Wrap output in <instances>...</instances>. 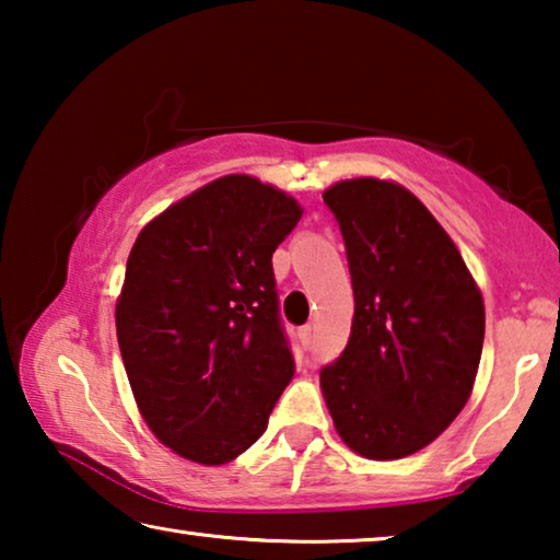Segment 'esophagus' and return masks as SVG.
I'll list each match as a JSON object with an SVG mask.
<instances>
[{
  "label": "esophagus",
  "mask_w": 560,
  "mask_h": 560,
  "mask_svg": "<svg viewBox=\"0 0 560 560\" xmlns=\"http://www.w3.org/2000/svg\"><path fill=\"white\" fill-rule=\"evenodd\" d=\"M301 340H303V346L311 348V343H314V326L306 324L301 328Z\"/></svg>",
  "instance_id": "esophagus-1"
}]
</instances>
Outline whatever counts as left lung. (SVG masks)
I'll use <instances>...</instances> for the list:
<instances>
[{
  "mask_svg": "<svg viewBox=\"0 0 560 560\" xmlns=\"http://www.w3.org/2000/svg\"><path fill=\"white\" fill-rule=\"evenodd\" d=\"M324 202L343 234L355 314L320 387L350 450L400 459L428 447L469 400L485 301L447 232L405 187L346 179Z\"/></svg>",
  "mask_w": 560,
  "mask_h": 560,
  "instance_id": "1",
  "label": "left lung"
}]
</instances>
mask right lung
Segmentation results:
<instances>
[{"instance_id":"add662e5","label":"right lung","mask_w":560,"mask_h":560,"mask_svg":"<svg viewBox=\"0 0 560 560\" xmlns=\"http://www.w3.org/2000/svg\"><path fill=\"white\" fill-rule=\"evenodd\" d=\"M301 207L226 175L138 234L116 306L118 346L148 428L179 457L249 450L296 371L271 254Z\"/></svg>"}]
</instances>
